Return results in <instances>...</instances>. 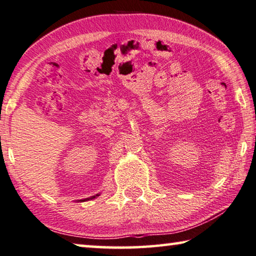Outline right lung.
<instances>
[{"label": "right lung", "mask_w": 256, "mask_h": 256, "mask_svg": "<svg viewBox=\"0 0 256 256\" xmlns=\"http://www.w3.org/2000/svg\"><path fill=\"white\" fill-rule=\"evenodd\" d=\"M96 196H99V194H96V196H92L90 198H86V200H82V202H85V200H93V198H96Z\"/></svg>", "instance_id": "right-lung-1"}]
</instances>
